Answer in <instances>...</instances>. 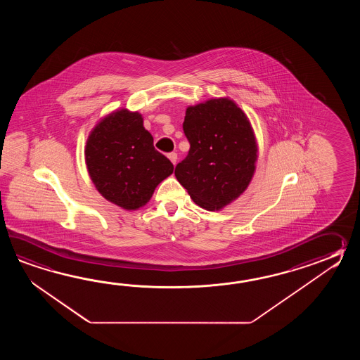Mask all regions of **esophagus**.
Returning <instances> with one entry per match:
<instances>
[{"label":"esophagus","instance_id":"34e87169","mask_svg":"<svg viewBox=\"0 0 360 360\" xmlns=\"http://www.w3.org/2000/svg\"><path fill=\"white\" fill-rule=\"evenodd\" d=\"M169 160L172 162V165L175 166L177 162V154L176 153H169Z\"/></svg>","mask_w":360,"mask_h":360}]
</instances>
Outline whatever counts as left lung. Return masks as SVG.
<instances>
[{
    "label": "left lung",
    "mask_w": 360,
    "mask_h": 360,
    "mask_svg": "<svg viewBox=\"0 0 360 360\" xmlns=\"http://www.w3.org/2000/svg\"><path fill=\"white\" fill-rule=\"evenodd\" d=\"M191 143L175 169L193 202L220 211L239 198L252 180L259 146L245 112L228 96L189 105L183 123Z\"/></svg>",
    "instance_id": "1"
}]
</instances>
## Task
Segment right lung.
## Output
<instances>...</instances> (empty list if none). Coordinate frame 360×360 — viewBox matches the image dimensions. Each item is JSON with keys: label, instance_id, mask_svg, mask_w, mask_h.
<instances>
[{"label": "right lung", "instance_id": "obj_1", "mask_svg": "<svg viewBox=\"0 0 360 360\" xmlns=\"http://www.w3.org/2000/svg\"><path fill=\"white\" fill-rule=\"evenodd\" d=\"M87 172L104 198L126 211L146 206L174 165L155 150L143 115L126 108L103 117L84 146Z\"/></svg>", "mask_w": 360, "mask_h": 360}]
</instances>
